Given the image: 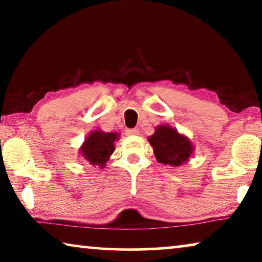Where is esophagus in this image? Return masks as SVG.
I'll use <instances>...</instances> for the list:
<instances>
[{
  "mask_svg": "<svg viewBox=\"0 0 262 262\" xmlns=\"http://www.w3.org/2000/svg\"><path fill=\"white\" fill-rule=\"evenodd\" d=\"M126 134L129 136H137L140 134V130L139 128H129V129L126 130Z\"/></svg>",
  "mask_w": 262,
  "mask_h": 262,
  "instance_id": "34e87169",
  "label": "esophagus"
}]
</instances>
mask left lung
<instances>
[{
	"mask_svg": "<svg viewBox=\"0 0 262 262\" xmlns=\"http://www.w3.org/2000/svg\"><path fill=\"white\" fill-rule=\"evenodd\" d=\"M148 141L154 148L157 161L173 167L188 162L194 154V145L188 137L180 134L170 125L157 126L154 134L148 137Z\"/></svg>",
	"mask_w": 262,
	"mask_h": 262,
	"instance_id": "left-lung-1",
	"label": "left lung"
}]
</instances>
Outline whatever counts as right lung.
Masks as SVG:
<instances>
[{
    "mask_svg": "<svg viewBox=\"0 0 262 262\" xmlns=\"http://www.w3.org/2000/svg\"><path fill=\"white\" fill-rule=\"evenodd\" d=\"M118 133H105L101 129L92 130L79 147L78 152L90 165L104 167L113 154Z\"/></svg>",
    "mask_w": 262,
    "mask_h": 262,
    "instance_id": "add662e5",
    "label": "right lung"
}]
</instances>
